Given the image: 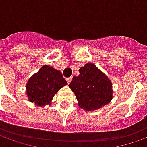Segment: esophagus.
<instances>
[{"mask_svg": "<svg viewBox=\"0 0 147 147\" xmlns=\"http://www.w3.org/2000/svg\"><path fill=\"white\" fill-rule=\"evenodd\" d=\"M71 80H72V77H69V78H66V82H67V83H68V84L70 83V82H71Z\"/></svg>", "mask_w": 147, "mask_h": 147, "instance_id": "34e87169", "label": "esophagus"}]
</instances>
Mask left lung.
Segmentation results:
<instances>
[{
	"instance_id": "8db88e82",
	"label": "left lung",
	"mask_w": 147,
	"mask_h": 147,
	"mask_svg": "<svg viewBox=\"0 0 147 147\" xmlns=\"http://www.w3.org/2000/svg\"><path fill=\"white\" fill-rule=\"evenodd\" d=\"M79 75L73 77L69 86L75 94L81 108L94 110L112 100V84L109 78L94 64H86Z\"/></svg>"
}]
</instances>
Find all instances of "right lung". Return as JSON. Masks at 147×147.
<instances>
[{"label": "right lung", "mask_w": 147, "mask_h": 147, "mask_svg": "<svg viewBox=\"0 0 147 147\" xmlns=\"http://www.w3.org/2000/svg\"><path fill=\"white\" fill-rule=\"evenodd\" d=\"M67 85L59 70L44 65L33 75L26 84V90L31 102L43 106L49 104L57 92Z\"/></svg>", "instance_id": "1"}]
</instances>
